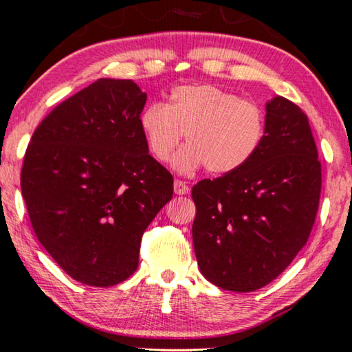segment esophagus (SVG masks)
<instances>
[{
  "label": "esophagus",
  "instance_id": "34e87169",
  "mask_svg": "<svg viewBox=\"0 0 352 352\" xmlns=\"http://www.w3.org/2000/svg\"><path fill=\"white\" fill-rule=\"evenodd\" d=\"M173 187H175V193H177V195H186V193H188V190H190L186 182L181 181V179H176L175 186H173Z\"/></svg>",
  "mask_w": 352,
  "mask_h": 352
}]
</instances>
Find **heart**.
<instances>
[{
	"label": "heart",
	"instance_id": "obj_1",
	"mask_svg": "<svg viewBox=\"0 0 352 352\" xmlns=\"http://www.w3.org/2000/svg\"><path fill=\"white\" fill-rule=\"evenodd\" d=\"M146 146L164 164L186 133L187 146L175 159L179 171L205 166L211 175H232L254 159L267 133L262 106L212 84L177 85L170 101L142 109Z\"/></svg>",
	"mask_w": 352,
	"mask_h": 352
}]
</instances>
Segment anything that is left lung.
<instances>
[{
    "instance_id": "1",
    "label": "left lung",
    "mask_w": 352,
    "mask_h": 352,
    "mask_svg": "<svg viewBox=\"0 0 352 352\" xmlns=\"http://www.w3.org/2000/svg\"><path fill=\"white\" fill-rule=\"evenodd\" d=\"M322 173L308 117L284 96L267 103V133L254 159L192 188L198 267L208 281L252 292L278 278L308 241Z\"/></svg>"
}]
</instances>
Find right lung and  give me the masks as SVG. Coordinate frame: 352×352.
<instances>
[{"label": "right lung", "instance_id": "obj_1", "mask_svg": "<svg viewBox=\"0 0 352 352\" xmlns=\"http://www.w3.org/2000/svg\"><path fill=\"white\" fill-rule=\"evenodd\" d=\"M147 95L98 79L44 117L20 187L34 235L76 281L116 286L138 268L142 233L173 197V176L140 129Z\"/></svg>", "mask_w": 352, "mask_h": 352}]
</instances>
